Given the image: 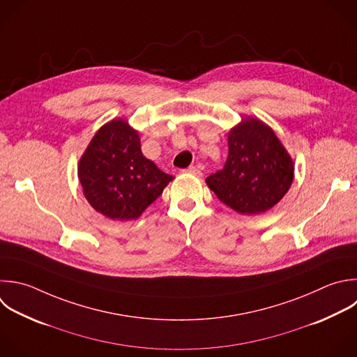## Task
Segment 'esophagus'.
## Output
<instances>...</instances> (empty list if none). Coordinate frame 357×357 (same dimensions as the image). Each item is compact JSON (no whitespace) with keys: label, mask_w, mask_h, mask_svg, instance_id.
<instances>
[{"label":"esophagus","mask_w":357,"mask_h":357,"mask_svg":"<svg viewBox=\"0 0 357 357\" xmlns=\"http://www.w3.org/2000/svg\"><path fill=\"white\" fill-rule=\"evenodd\" d=\"M185 172L190 173V174H194V176H197V177H201V176H202V172H201L198 167H195V166H190L188 169H185Z\"/></svg>","instance_id":"esophagus-1"}]
</instances>
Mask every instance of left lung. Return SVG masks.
Segmentation results:
<instances>
[{"label": "left lung", "mask_w": 357, "mask_h": 357, "mask_svg": "<svg viewBox=\"0 0 357 357\" xmlns=\"http://www.w3.org/2000/svg\"><path fill=\"white\" fill-rule=\"evenodd\" d=\"M222 170L205 181L238 213H262L278 204L293 181V162L273 131L255 119L243 120L227 135Z\"/></svg>", "instance_id": "left-lung-1"}]
</instances>
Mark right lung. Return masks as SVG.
Masks as SVG:
<instances>
[{
	"mask_svg": "<svg viewBox=\"0 0 357 357\" xmlns=\"http://www.w3.org/2000/svg\"><path fill=\"white\" fill-rule=\"evenodd\" d=\"M78 177L88 202L113 220L137 219L173 180L142 155L138 132L123 120L96 132Z\"/></svg>",
	"mask_w": 357,
	"mask_h": 357,
	"instance_id": "1",
	"label": "right lung"
}]
</instances>
